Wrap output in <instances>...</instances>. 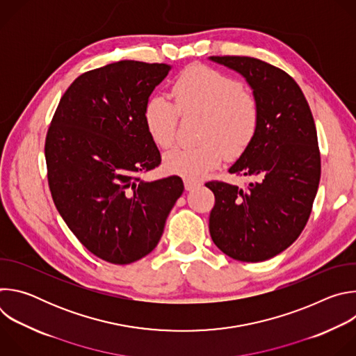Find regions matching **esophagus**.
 Segmentation results:
<instances>
[{
	"instance_id": "esophagus-1",
	"label": "esophagus",
	"mask_w": 356,
	"mask_h": 356,
	"mask_svg": "<svg viewBox=\"0 0 356 356\" xmlns=\"http://www.w3.org/2000/svg\"><path fill=\"white\" fill-rule=\"evenodd\" d=\"M201 186V183L200 181H195V180H188V179H186L184 180V188L187 190V191H190V190H194V188H197V187H200Z\"/></svg>"
}]
</instances>
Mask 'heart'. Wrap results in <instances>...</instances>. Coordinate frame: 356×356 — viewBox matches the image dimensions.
Masks as SVG:
<instances>
[{"label": "heart", "instance_id": "heart-1", "mask_svg": "<svg viewBox=\"0 0 356 356\" xmlns=\"http://www.w3.org/2000/svg\"><path fill=\"white\" fill-rule=\"evenodd\" d=\"M173 104L150 97L143 110L146 129L158 146L169 147L176 138L179 114L201 115L198 140L193 147H175L163 159L165 169L188 180L204 177L224 154L234 158L248 147L258 131L259 108L239 81L206 66L187 67L172 86Z\"/></svg>", "mask_w": 356, "mask_h": 356}]
</instances>
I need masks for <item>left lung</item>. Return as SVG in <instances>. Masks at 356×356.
<instances>
[{"mask_svg":"<svg viewBox=\"0 0 356 356\" xmlns=\"http://www.w3.org/2000/svg\"><path fill=\"white\" fill-rule=\"evenodd\" d=\"M239 73L259 108L258 131L228 169L250 177L246 187L209 181L214 243L229 258L262 262L287 249L306 227L321 176L314 118L286 72L248 56H210Z\"/></svg>","mask_w":356,"mask_h":356,"instance_id":"8db88e82","label":"left lung"}]
</instances>
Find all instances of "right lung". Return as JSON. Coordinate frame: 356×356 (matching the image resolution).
I'll return each mask as SVG.
<instances>
[{"label":"right lung","mask_w":356,"mask_h":356,"mask_svg":"<svg viewBox=\"0 0 356 356\" xmlns=\"http://www.w3.org/2000/svg\"><path fill=\"white\" fill-rule=\"evenodd\" d=\"M172 66L121 60L79 76L66 90L44 143L55 206L99 259L128 265L154 250L181 195L179 176L145 181L161 165L143 110Z\"/></svg>","instance_id":"1"}]
</instances>
